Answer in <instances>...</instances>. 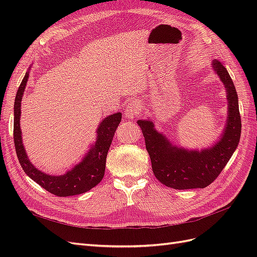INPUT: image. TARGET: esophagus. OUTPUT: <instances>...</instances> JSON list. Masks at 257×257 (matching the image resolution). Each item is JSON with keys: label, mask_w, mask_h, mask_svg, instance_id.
<instances>
[{"label": "esophagus", "mask_w": 257, "mask_h": 257, "mask_svg": "<svg viewBox=\"0 0 257 257\" xmlns=\"http://www.w3.org/2000/svg\"><path fill=\"white\" fill-rule=\"evenodd\" d=\"M142 111L141 105L137 102H130L125 107V115L127 119H135V116Z\"/></svg>", "instance_id": "1"}]
</instances>
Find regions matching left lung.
I'll list each match as a JSON object with an SVG mask.
<instances>
[{"mask_svg":"<svg viewBox=\"0 0 257 257\" xmlns=\"http://www.w3.org/2000/svg\"><path fill=\"white\" fill-rule=\"evenodd\" d=\"M212 68L226 89L228 100L226 125L221 139L215 145L200 151L186 150L170 144L164 135L154 128L152 121L137 122L143 131L153 174L168 188L176 190L206 188L221 174L238 147L241 118L237 91L226 67L214 60Z\"/></svg>","mask_w":257,"mask_h":257,"instance_id":"left-lung-1","label":"left lung"}]
</instances>
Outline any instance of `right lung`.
I'll use <instances>...</instances> for the list:
<instances>
[{
    "instance_id": "1",
    "label": "right lung",
    "mask_w": 257,
    "mask_h": 257,
    "mask_svg": "<svg viewBox=\"0 0 257 257\" xmlns=\"http://www.w3.org/2000/svg\"><path fill=\"white\" fill-rule=\"evenodd\" d=\"M28 79L29 72L26 73L25 78L19 85L14 105V142L22 169L32 180L53 195L65 197L88 192L102 181L104 177L107 153L114 136V132L121 122V112L106 116L99 124L96 131V142L79 164L62 176L47 175L34 167L22 145L20 130L21 99Z\"/></svg>"
}]
</instances>
